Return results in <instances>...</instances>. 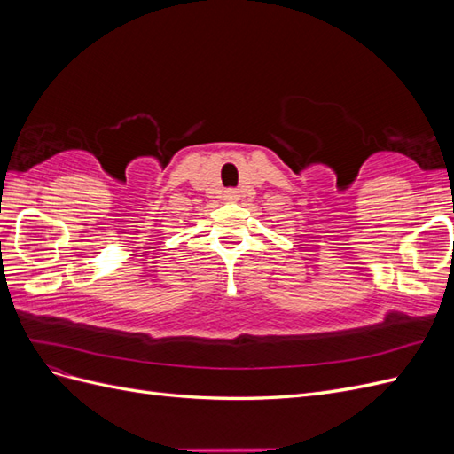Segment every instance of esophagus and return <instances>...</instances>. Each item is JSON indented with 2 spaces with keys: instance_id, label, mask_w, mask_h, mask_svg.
Here are the masks:
<instances>
[{
  "instance_id": "esophagus-1",
  "label": "esophagus",
  "mask_w": 454,
  "mask_h": 454,
  "mask_svg": "<svg viewBox=\"0 0 454 454\" xmlns=\"http://www.w3.org/2000/svg\"><path fill=\"white\" fill-rule=\"evenodd\" d=\"M225 199H227V200H237V199H239L237 191H225Z\"/></svg>"
}]
</instances>
